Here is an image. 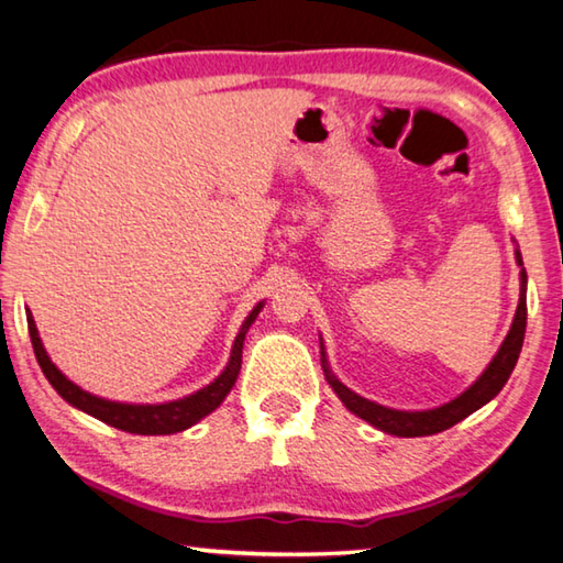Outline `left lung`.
Here are the masks:
<instances>
[{
    "mask_svg": "<svg viewBox=\"0 0 563 563\" xmlns=\"http://www.w3.org/2000/svg\"><path fill=\"white\" fill-rule=\"evenodd\" d=\"M517 263H521V253L517 251ZM523 332H527V273L521 271V292H519V305H517V316H514L509 335L504 338L501 347L494 360L489 362V367L484 369L482 377L476 383L462 393L452 402H446L437 409H427V412H402V409H389L383 405L369 402V399L360 397L347 389L340 379L330 373L325 352H322L320 345V355H322V369H325V377L330 387L335 389V395L342 399L352 415H357L369 422L377 430H383L387 434L395 437H427V434H437L454 427L456 422H462L464 417H470L476 412L482 405H487L492 397L499 395V389L507 385V379L511 375L514 365H517L519 352L523 345Z\"/></svg>",
    "mask_w": 563,
    "mask_h": 563,
    "instance_id": "left-lung-1",
    "label": "left lung"
}]
</instances>
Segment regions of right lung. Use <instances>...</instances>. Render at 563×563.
Segmentation results:
<instances>
[{"label":"right lung","mask_w":563,"mask_h":563,"mask_svg":"<svg viewBox=\"0 0 563 563\" xmlns=\"http://www.w3.org/2000/svg\"><path fill=\"white\" fill-rule=\"evenodd\" d=\"M263 308V302H258L253 308L251 316L245 318L241 332L233 342L231 350V362L221 373V377L213 379L211 385L198 389L196 395L176 399V402H166V405H121V402H111V399H101L93 397L89 393H84L81 387H76L71 379H66L59 369H56L54 362L46 355V350L40 340V332H36V325L32 316L26 318L30 322V335H32V347L36 362H40L42 373L49 379L52 387L59 393L66 402L84 409V412L101 419L111 427H117L121 432H131V434H174V432H184L190 424H196L198 419H203L206 415H211L213 409L223 402L225 395L231 393L238 373H241V360H243V340L247 328L253 325L255 316H258Z\"/></svg>","instance_id":"1"}]
</instances>
